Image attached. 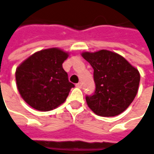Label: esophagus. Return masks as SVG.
Here are the masks:
<instances>
[{
    "mask_svg": "<svg viewBox=\"0 0 154 154\" xmlns=\"http://www.w3.org/2000/svg\"><path fill=\"white\" fill-rule=\"evenodd\" d=\"M76 87L79 88H82V84H81V83H77V84H76Z\"/></svg>",
    "mask_w": 154,
    "mask_h": 154,
    "instance_id": "1",
    "label": "esophagus"
}]
</instances>
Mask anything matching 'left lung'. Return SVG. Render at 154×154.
I'll use <instances>...</instances> for the list:
<instances>
[{
  "label": "left lung",
  "instance_id": "8db88e82",
  "mask_svg": "<svg viewBox=\"0 0 154 154\" xmlns=\"http://www.w3.org/2000/svg\"><path fill=\"white\" fill-rule=\"evenodd\" d=\"M81 56L94 68L95 92L86 97L88 107L102 117L125 111L138 93L140 74L123 56L109 50L83 52Z\"/></svg>",
  "mask_w": 154,
  "mask_h": 154
}]
</instances>
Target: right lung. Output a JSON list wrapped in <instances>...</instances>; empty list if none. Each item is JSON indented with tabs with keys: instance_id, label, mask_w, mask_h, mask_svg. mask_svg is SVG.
<instances>
[{
	"instance_id": "obj_1",
	"label": "right lung",
	"mask_w": 154,
	"mask_h": 154,
	"mask_svg": "<svg viewBox=\"0 0 154 154\" xmlns=\"http://www.w3.org/2000/svg\"><path fill=\"white\" fill-rule=\"evenodd\" d=\"M69 54L58 48L42 49L20 64L15 71L21 98L38 111H51L65 102L72 88L62 63Z\"/></svg>"
}]
</instances>
